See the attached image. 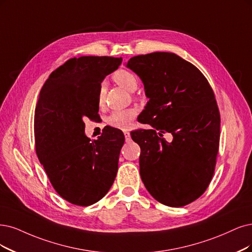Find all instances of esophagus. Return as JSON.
<instances>
[{
    "label": "esophagus",
    "mask_w": 252,
    "mask_h": 252,
    "mask_svg": "<svg viewBox=\"0 0 252 252\" xmlns=\"http://www.w3.org/2000/svg\"><path fill=\"white\" fill-rule=\"evenodd\" d=\"M124 134H125L126 141V142L131 141V134H129V132H127V131H125V132H124Z\"/></svg>",
    "instance_id": "obj_1"
}]
</instances>
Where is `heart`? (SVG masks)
I'll return each instance as SVG.
<instances>
[{
    "label": "heart",
    "mask_w": 252,
    "mask_h": 252,
    "mask_svg": "<svg viewBox=\"0 0 252 252\" xmlns=\"http://www.w3.org/2000/svg\"><path fill=\"white\" fill-rule=\"evenodd\" d=\"M113 79L118 85L124 87L129 92L135 91L138 87V79L135 74L129 70L120 69L116 71ZM105 94H106L105 84H101L98 90V96H97V101L99 106L104 105ZM135 116H136V110L132 108L116 110L112 112V113L108 116L107 124L112 127L119 128V129H126L128 128L129 125H131L132 120L135 118Z\"/></svg>",
    "instance_id": "heart-1"
}]
</instances>
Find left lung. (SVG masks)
Masks as SVG:
<instances>
[{
    "mask_svg": "<svg viewBox=\"0 0 252 252\" xmlns=\"http://www.w3.org/2000/svg\"><path fill=\"white\" fill-rule=\"evenodd\" d=\"M126 66L150 98L139 117L154 127L132 135L141 148V180L165 206H187L207 190L215 171L220 113L214 91L195 65L173 53L135 56ZM165 132L174 136L171 143Z\"/></svg>",
    "mask_w": 252,
    "mask_h": 252,
    "instance_id": "1",
    "label": "left lung"
}]
</instances>
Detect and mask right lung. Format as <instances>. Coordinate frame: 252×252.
Returning <instances> with one entry per match:
<instances>
[{"label": "right lung", "mask_w": 252, "mask_h": 252, "mask_svg": "<svg viewBox=\"0 0 252 252\" xmlns=\"http://www.w3.org/2000/svg\"><path fill=\"white\" fill-rule=\"evenodd\" d=\"M121 62L108 56L69 59L40 90L34 116L36 154L56 192L76 206L100 200L116 178L123 132L107 127L90 141L84 119L98 115L100 83Z\"/></svg>", "instance_id": "add662e5"}]
</instances>
